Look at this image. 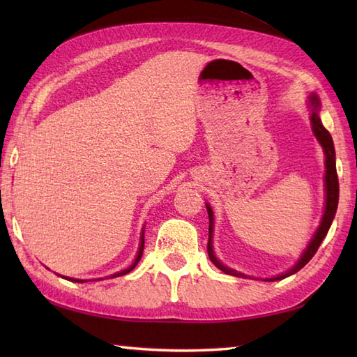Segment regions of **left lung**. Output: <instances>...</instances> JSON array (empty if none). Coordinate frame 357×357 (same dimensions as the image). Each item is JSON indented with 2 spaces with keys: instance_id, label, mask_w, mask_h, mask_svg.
<instances>
[{
  "instance_id": "8db88e82",
  "label": "left lung",
  "mask_w": 357,
  "mask_h": 357,
  "mask_svg": "<svg viewBox=\"0 0 357 357\" xmlns=\"http://www.w3.org/2000/svg\"><path fill=\"white\" fill-rule=\"evenodd\" d=\"M307 105L310 109V123H312V130L313 135L316 136V139L319 141L321 147L324 150L325 155V176H324V187H325V206H324V215L321 219V224L317 227V230L314 231L312 241L308 242L307 248L304 250V253L301 255V257L298 259L293 267L290 270H287L285 273H280L278 276H271V278H264L262 280H280L285 279L288 276L294 275L298 273L305 264H308V261L312 259L314 256V253L317 252V248L322 244L324 238L327 236V233L331 227L333 219H335L336 210H337V202H339V181H337V173H336V151H335V144H333V138L331 135L328 133L327 128L322 126V121L319 118V110H321V101L319 96L316 93H312L308 96L307 100ZM207 207V213H208V244H207V252H208V257L210 261L213 262L216 267L224 271L225 275H231V276H238V278H252L247 276L244 273H241L238 270H233L230 267H227L221 261L218 259L213 250V227H215V216H213V210H211L210 204L206 202ZM256 279V278H253Z\"/></svg>"
}]
</instances>
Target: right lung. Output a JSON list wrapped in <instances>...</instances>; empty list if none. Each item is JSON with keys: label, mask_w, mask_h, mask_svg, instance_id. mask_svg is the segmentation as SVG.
Here are the masks:
<instances>
[{"label": "right lung", "mask_w": 357, "mask_h": 357, "mask_svg": "<svg viewBox=\"0 0 357 357\" xmlns=\"http://www.w3.org/2000/svg\"><path fill=\"white\" fill-rule=\"evenodd\" d=\"M142 252H144V229H142V231H141V238H139V248H138V253H136V257H135V261L132 262V265L130 267H127L126 270H121V271H118V273H113V275H110V276H107V278H118V276H124V275H127V273H130L136 265H138V262H139V259H141V256H142ZM58 276H61V275H58ZM61 278H64V279H69V280H72V282H87V280H84V279H73V278H67V276H61ZM102 279V278H101ZM100 280V279H98Z\"/></svg>", "instance_id": "1"}]
</instances>
